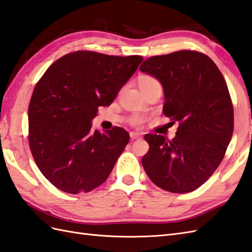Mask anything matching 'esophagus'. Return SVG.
<instances>
[{"label": "esophagus", "mask_w": 252, "mask_h": 252, "mask_svg": "<svg viewBox=\"0 0 252 252\" xmlns=\"http://www.w3.org/2000/svg\"><path fill=\"white\" fill-rule=\"evenodd\" d=\"M130 136H131V139H137V138L142 137V135H140L139 133H136V132H131Z\"/></svg>", "instance_id": "obj_1"}]
</instances>
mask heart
Wrapping results in <instances>:
<instances>
[{
	"mask_svg": "<svg viewBox=\"0 0 252 252\" xmlns=\"http://www.w3.org/2000/svg\"><path fill=\"white\" fill-rule=\"evenodd\" d=\"M138 83H139L140 89H145V88H148V87H151L154 85H158L159 84V81H158L155 77H153V76H150V75H143L139 77ZM143 121H144L143 117H134L132 122H133V125L138 126L142 124Z\"/></svg>",
	"mask_w": 252,
	"mask_h": 252,
	"instance_id": "b5f03b06",
	"label": "heart"
}]
</instances>
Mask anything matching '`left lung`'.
I'll list each match as a JSON object with an SVG mask.
<instances>
[{
	"label": "left lung",
	"instance_id": "left-lung-1",
	"mask_svg": "<svg viewBox=\"0 0 252 252\" xmlns=\"http://www.w3.org/2000/svg\"><path fill=\"white\" fill-rule=\"evenodd\" d=\"M139 69L160 81L163 113L179 124L172 140L146 134L145 172L163 190L191 192L217 169L232 138L234 113L225 80L209 57L192 50L151 57Z\"/></svg>",
	"mask_w": 252,
	"mask_h": 252
}]
</instances>
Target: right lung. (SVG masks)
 Segmentation results:
<instances>
[{
    "label": "right lung",
    "mask_w": 252,
    "mask_h": 252,
    "mask_svg": "<svg viewBox=\"0 0 252 252\" xmlns=\"http://www.w3.org/2000/svg\"><path fill=\"white\" fill-rule=\"evenodd\" d=\"M143 57L75 51L57 60L34 88L29 144L39 171L61 191L78 194L102 185L125 150V128L91 132L99 106H108Z\"/></svg>",
    "instance_id": "obj_1"
}]
</instances>
